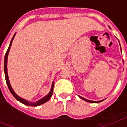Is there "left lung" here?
I'll return each instance as SVG.
<instances>
[{
  "instance_id": "8db88e82",
  "label": "left lung",
  "mask_w": 127,
  "mask_h": 127,
  "mask_svg": "<svg viewBox=\"0 0 127 127\" xmlns=\"http://www.w3.org/2000/svg\"><path fill=\"white\" fill-rule=\"evenodd\" d=\"M80 98H82V99H83V100H84V101H87V102H90V103H99V102H101V101H89V100H87V99H86V98H83V97H82V96H80Z\"/></svg>"
}]
</instances>
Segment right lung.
I'll return each instance as SVG.
<instances>
[{
  "instance_id": "obj_1",
  "label": "right lung",
  "mask_w": 127,
  "mask_h": 127,
  "mask_svg": "<svg viewBox=\"0 0 127 127\" xmlns=\"http://www.w3.org/2000/svg\"><path fill=\"white\" fill-rule=\"evenodd\" d=\"M15 34H14V36H13L12 39H11V43H10L9 45V47L8 48V50H7V52L5 54V57H4V75H5V79H6V82H7V84L8 86V88L9 89L10 92L11 93V94L13 95V96L15 97V98H16L18 101H20V103H22L24 104V105H29V106H39L40 105H42V104L45 103V102H47L50 98H51V96L52 95L53 93V88H54V83L52 84V88H51V91H50V93L48 94L47 96H45L44 98H43L41 100H39L36 103H31V102H29L28 101H26V100H24L23 98H20V96H18L15 93V92L13 91V90L11 88V84H10L9 83V77H8V73H7V58H8V54H9V52L10 48H11V44H12V42L13 40L14 39V37H15Z\"/></svg>"
}]
</instances>
